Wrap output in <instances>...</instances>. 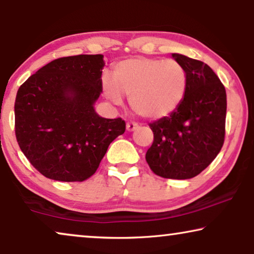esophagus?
<instances>
[{
	"label": "esophagus",
	"mask_w": 254,
	"mask_h": 254,
	"mask_svg": "<svg viewBox=\"0 0 254 254\" xmlns=\"http://www.w3.org/2000/svg\"><path fill=\"white\" fill-rule=\"evenodd\" d=\"M137 128H138V125H137V124L128 123V124L126 125V129H127L128 131H134V130H136Z\"/></svg>",
	"instance_id": "1"
}]
</instances>
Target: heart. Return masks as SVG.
<instances>
[{
	"instance_id": "1",
	"label": "heart",
	"mask_w": 254,
	"mask_h": 254,
	"mask_svg": "<svg viewBox=\"0 0 254 254\" xmlns=\"http://www.w3.org/2000/svg\"><path fill=\"white\" fill-rule=\"evenodd\" d=\"M113 76H102L104 95L113 104L129 96L131 110L149 120H159L178 110L185 99L189 76L176 60L134 57L117 62Z\"/></svg>"
}]
</instances>
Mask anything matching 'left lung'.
Returning a JSON list of instances; mask_svg holds the SVG:
<instances>
[{
  "mask_svg": "<svg viewBox=\"0 0 254 254\" xmlns=\"http://www.w3.org/2000/svg\"><path fill=\"white\" fill-rule=\"evenodd\" d=\"M172 58L186 69L189 88L178 110L149 125L154 142L145 159L159 177L190 179L202 172L221 151L227 93L208 64L178 53Z\"/></svg>",
  "mask_w": 254,
  "mask_h": 254,
  "instance_id": "8db88e82",
  "label": "left lung"
}]
</instances>
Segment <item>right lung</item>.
<instances>
[{
	"label": "right lung",
	"mask_w": 254,
	"mask_h": 254,
	"mask_svg": "<svg viewBox=\"0 0 254 254\" xmlns=\"http://www.w3.org/2000/svg\"><path fill=\"white\" fill-rule=\"evenodd\" d=\"M104 55L60 58L17 91L15 131L20 150L47 178L83 182L98 169L111 142L125 133L121 118L97 114Z\"/></svg>",
	"instance_id": "obj_1"
}]
</instances>
